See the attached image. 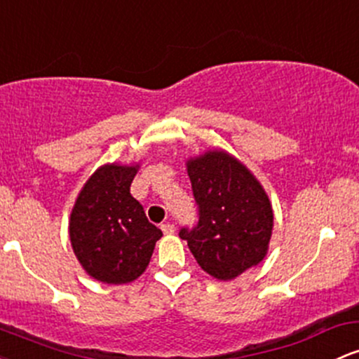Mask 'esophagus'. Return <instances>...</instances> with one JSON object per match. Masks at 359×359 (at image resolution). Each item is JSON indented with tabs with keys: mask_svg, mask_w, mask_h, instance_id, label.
I'll use <instances>...</instances> for the list:
<instances>
[{
	"mask_svg": "<svg viewBox=\"0 0 359 359\" xmlns=\"http://www.w3.org/2000/svg\"><path fill=\"white\" fill-rule=\"evenodd\" d=\"M161 231H163L165 235H172L173 231H175V226H173L172 223H161Z\"/></svg>",
	"mask_w": 359,
	"mask_h": 359,
	"instance_id": "esophagus-1",
	"label": "esophagus"
}]
</instances>
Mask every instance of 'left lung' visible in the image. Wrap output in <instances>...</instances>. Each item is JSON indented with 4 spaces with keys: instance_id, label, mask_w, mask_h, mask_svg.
I'll return each mask as SVG.
<instances>
[{
    "instance_id": "left-lung-1",
    "label": "left lung",
    "mask_w": 359,
    "mask_h": 359,
    "mask_svg": "<svg viewBox=\"0 0 359 359\" xmlns=\"http://www.w3.org/2000/svg\"><path fill=\"white\" fill-rule=\"evenodd\" d=\"M187 173L199 222L179 235L201 269L230 281L266 257L273 206L249 168L223 149L187 160Z\"/></svg>"
}]
</instances>
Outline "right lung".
Returning a JSON list of instances; mask_svg holds the SVG:
<instances>
[{
    "mask_svg": "<svg viewBox=\"0 0 359 359\" xmlns=\"http://www.w3.org/2000/svg\"><path fill=\"white\" fill-rule=\"evenodd\" d=\"M140 165L97 168L78 194L69 218L74 255L93 279L126 285L148 267L161 230L148 222L129 189Z\"/></svg>",
    "mask_w": 359,
    "mask_h": 359,
    "instance_id": "add662e5",
    "label": "right lung"
}]
</instances>
